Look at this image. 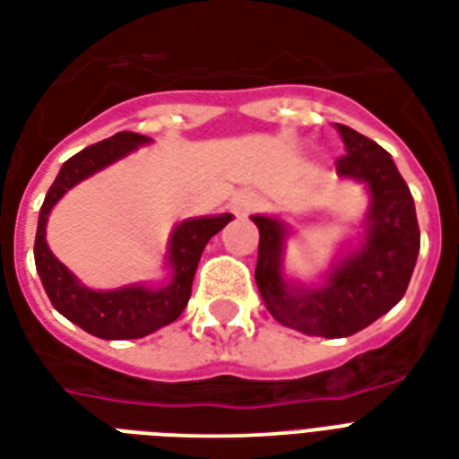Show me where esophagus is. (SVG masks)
I'll list each match as a JSON object with an SVG mask.
<instances>
[{
  "instance_id": "1",
  "label": "esophagus",
  "mask_w": 459,
  "mask_h": 459,
  "mask_svg": "<svg viewBox=\"0 0 459 459\" xmlns=\"http://www.w3.org/2000/svg\"><path fill=\"white\" fill-rule=\"evenodd\" d=\"M255 205H258V194L254 191H237L230 201V211L237 215V218H247L248 212L255 211Z\"/></svg>"
}]
</instances>
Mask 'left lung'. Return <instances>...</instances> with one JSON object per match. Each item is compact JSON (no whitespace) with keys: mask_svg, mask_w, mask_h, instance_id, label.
<instances>
[{"mask_svg":"<svg viewBox=\"0 0 459 459\" xmlns=\"http://www.w3.org/2000/svg\"><path fill=\"white\" fill-rule=\"evenodd\" d=\"M347 155L337 160L342 179L361 181L371 196L364 234L337 255L323 282L308 287L282 273L290 227L273 215H251L258 227L255 285L278 323L318 337H350L388 314L403 299L419 255L414 198L388 151L337 124Z\"/></svg>","mask_w":459,"mask_h":459,"instance_id":"left-lung-1","label":"left lung"}]
</instances>
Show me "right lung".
<instances>
[{"mask_svg": "<svg viewBox=\"0 0 459 459\" xmlns=\"http://www.w3.org/2000/svg\"><path fill=\"white\" fill-rule=\"evenodd\" d=\"M152 138L134 134V131H119L115 136L105 138L100 143L88 145L74 158H69L56 174L55 184L49 186L45 204L38 218V232H35V268L42 280V287L48 292L52 307L76 323L78 328L91 333L102 340H136L169 325L186 308L191 297V282L196 275L198 261L204 254L205 244L211 237L222 230L232 220L230 212L222 215H204V218H189L179 222L172 230V237L167 241L165 265L169 280L165 285H126L117 290H91L56 258L48 247V218L52 208L59 204V198L78 181L93 177L117 160L126 158L141 145H148Z\"/></svg>", "mask_w": 459, "mask_h": 459, "instance_id": "right-lung-1", "label": "right lung"}]
</instances>
